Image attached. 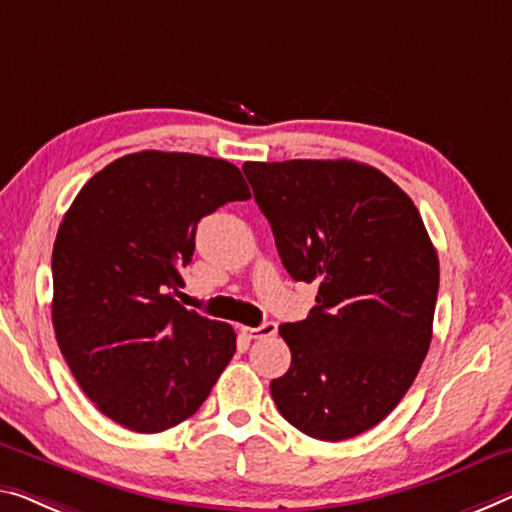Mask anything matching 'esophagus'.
Returning <instances> with one entry per match:
<instances>
[{"label":"esophagus","mask_w":512,"mask_h":512,"mask_svg":"<svg viewBox=\"0 0 512 512\" xmlns=\"http://www.w3.org/2000/svg\"><path fill=\"white\" fill-rule=\"evenodd\" d=\"M242 334L249 338H270L277 334V322H263L261 327H242Z\"/></svg>","instance_id":"34e87169"}]
</instances>
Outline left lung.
Returning <instances> with one entry per match:
<instances>
[{
	"instance_id": "8db88e82",
	"label": "left lung",
	"mask_w": 512,
	"mask_h": 512,
	"mask_svg": "<svg viewBox=\"0 0 512 512\" xmlns=\"http://www.w3.org/2000/svg\"><path fill=\"white\" fill-rule=\"evenodd\" d=\"M281 263L318 283L306 320L279 334L290 368L272 380L297 430L341 442L377 426L428 355L439 261L419 210L382 171L355 160L245 162Z\"/></svg>"
}]
</instances>
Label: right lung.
I'll use <instances>...</instances> for the list:
<instances>
[{
    "label": "right lung",
    "mask_w": 512,
    "mask_h": 512,
    "mask_svg": "<svg viewBox=\"0 0 512 512\" xmlns=\"http://www.w3.org/2000/svg\"><path fill=\"white\" fill-rule=\"evenodd\" d=\"M245 199L231 162L141 151L98 171L68 208L52 249L54 334L77 384L119 426H178L231 361L233 327L174 295L201 217Z\"/></svg>",
    "instance_id": "1"
}]
</instances>
